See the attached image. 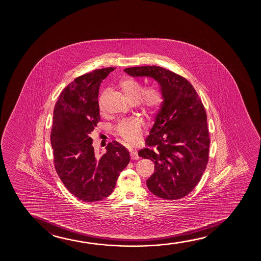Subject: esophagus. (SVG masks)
Masks as SVG:
<instances>
[{
    "mask_svg": "<svg viewBox=\"0 0 261 261\" xmlns=\"http://www.w3.org/2000/svg\"><path fill=\"white\" fill-rule=\"evenodd\" d=\"M130 158H131V160H138L139 159V156H138V154L136 151H131L130 152Z\"/></svg>",
    "mask_w": 261,
    "mask_h": 261,
    "instance_id": "esophagus-1",
    "label": "esophagus"
}]
</instances>
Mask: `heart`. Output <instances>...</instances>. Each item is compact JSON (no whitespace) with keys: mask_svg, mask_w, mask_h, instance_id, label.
Returning <instances> with one entry per match:
<instances>
[{"mask_svg":"<svg viewBox=\"0 0 261 261\" xmlns=\"http://www.w3.org/2000/svg\"><path fill=\"white\" fill-rule=\"evenodd\" d=\"M119 86L129 100L132 102L137 101L142 110L149 114L156 112L163 103V92L161 87L155 84H151L143 88L138 81L126 77L122 79ZM104 97V93H101L98 99V110L100 115L105 114ZM143 129V120L140 118H132L119 122L116 126V133L121 138L123 143L133 144L139 139Z\"/></svg>","mask_w":261,"mask_h":261,"instance_id":"1","label":"heart"}]
</instances>
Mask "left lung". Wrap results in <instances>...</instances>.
Here are the masks:
<instances>
[{
  "mask_svg": "<svg viewBox=\"0 0 261 261\" xmlns=\"http://www.w3.org/2000/svg\"><path fill=\"white\" fill-rule=\"evenodd\" d=\"M133 76H150L161 86L164 100L140 157L155 164L146 181L154 195L165 200L186 196L200 182L210 158L211 136L203 103L182 75L159 66L125 68Z\"/></svg>",
  "mask_w": 261,
  "mask_h": 261,
  "instance_id": "1",
  "label": "left lung"
}]
</instances>
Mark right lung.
<instances>
[{"label": "right lung", "instance_id": "right-lung-1", "mask_svg": "<svg viewBox=\"0 0 261 261\" xmlns=\"http://www.w3.org/2000/svg\"><path fill=\"white\" fill-rule=\"evenodd\" d=\"M115 68L95 69L76 77L62 90L54 106L50 131L54 167L68 192L86 202L111 195L130 161L128 151L118 142L108 143L106 153L96 155L90 137L100 122V83Z\"/></svg>", "mask_w": 261, "mask_h": 261}]
</instances>
